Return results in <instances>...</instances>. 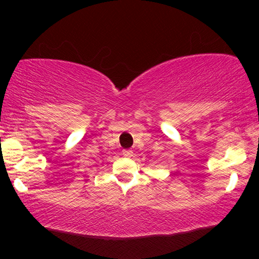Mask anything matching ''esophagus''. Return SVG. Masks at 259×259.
<instances>
[{"label": "esophagus", "mask_w": 259, "mask_h": 259, "mask_svg": "<svg viewBox=\"0 0 259 259\" xmlns=\"http://www.w3.org/2000/svg\"><path fill=\"white\" fill-rule=\"evenodd\" d=\"M122 154L125 155V157H131V155L133 154V152H132V150H123Z\"/></svg>", "instance_id": "esophagus-1"}]
</instances>
